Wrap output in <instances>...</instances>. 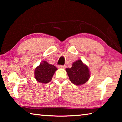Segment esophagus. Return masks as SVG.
I'll use <instances>...</instances> for the list:
<instances>
[{
    "mask_svg": "<svg viewBox=\"0 0 122 122\" xmlns=\"http://www.w3.org/2000/svg\"><path fill=\"white\" fill-rule=\"evenodd\" d=\"M66 66H63V65H59L58 66V68H63V69H64V68H66Z\"/></svg>",
    "mask_w": 122,
    "mask_h": 122,
    "instance_id": "esophagus-1",
    "label": "esophagus"
}]
</instances>
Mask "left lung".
I'll use <instances>...</instances> for the list:
<instances>
[{
  "mask_svg": "<svg viewBox=\"0 0 122 122\" xmlns=\"http://www.w3.org/2000/svg\"><path fill=\"white\" fill-rule=\"evenodd\" d=\"M70 81L73 84L79 86L84 84L90 77L88 66L84 64L81 60H78L73 63L72 67L66 69Z\"/></svg>",
  "mask_w": 122,
  "mask_h": 122,
  "instance_id": "1",
  "label": "left lung"
}]
</instances>
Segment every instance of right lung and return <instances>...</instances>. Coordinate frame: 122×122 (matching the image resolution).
Here are the masks:
<instances>
[{
    "instance_id": "1",
    "label": "right lung",
    "mask_w": 122,
    "mask_h": 122,
    "mask_svg": "<svg viewBox=\"0 0 122 122\" xmlns=\"http://www.w3.org/2000/svg\"><path fill=\"white\" fill-rule=\"evenodd\" d=\"M57 70L54 66L49 64L46 61L41 63L35 69V78L38 82L49 83L52 79L55 71Z\"/></svg>"
}]
</instances>
